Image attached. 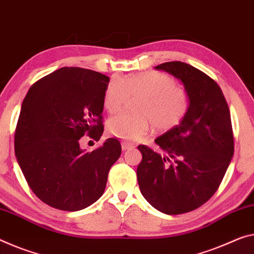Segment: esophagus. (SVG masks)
<instances>
[{"label": "esophagus", "instance_id": "34e87169", "mask_svg": "<svg viewBox=\"0 0 254 254\" xmlns=\"http://www.w3.org/2000/svg\"><path fill=\"white\" fill-rule=\"evenodd\" d=\"M122 147H123L124 151H126V150L132 149V147H134V144L128 143V142H123V143H122Z\"/></svg>", "mask_w": 254, "mask_h": 254}]
</instances>
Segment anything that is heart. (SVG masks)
I'll list each match as a JSON object with an SVG mask.
<instances>
[{"label":"heart","mask_w":254,"mask_h":254,"mask_svg":"<svg viewBox=\"0 0 254 254\" xmlns=\"http://www.w3.org/2000/svg\"><path fill=\"white\" fill-rule=\"evenodd\" d=\"M138 96L135 102L137 114L122 112L109 120L108 128L112 135L137 140L149 132L152 124L157 130H169L181 124L190 108L189 92L177 86L173 77L145 71L112 78L104 92V109L115 114L129 97Z\"/></svg>","instance_id":"obj_1"}]
</instances>
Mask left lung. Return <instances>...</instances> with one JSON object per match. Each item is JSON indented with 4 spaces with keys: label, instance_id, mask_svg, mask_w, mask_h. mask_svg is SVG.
<instances>
[{
    "label": "left lung",
    "instance_id": "obj_1",
    "mask_svg": "<svg viewBox=\"0 0 254 254\" xmlns=\"http://www.w3.org/2000/svg\"><path fill=\"white\" fill-rule=\"evenodd\" d=\"M181 79L190 108L181 124L155 139L167 155L138 145L140 193L167 214L200 208L216 193L234 154L231 112L221 88L211 77L181 61L155 67Z\"/></svg>",
    "mask_w": 254,
    "mask_h": 254
}]
</instances>
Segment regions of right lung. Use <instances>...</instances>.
<instances>
[{
    "label": "right lung",
    "instance_id": "1",
    "mask_svg": "<svg viewBox=\"0 0 254 254\" xmlns=\"http://www.w3.org/2000/svg\"><path fill=\"white\" fill-rule=\"evenodd\" d=\"M109 77L64 67L32 85L14 131L15 157L30 190L52 208L85 209L103 194L111 166L122 154L116 138L84 152V135L103 132V97Z\"/></svg>",
    "mask_w": 254,
    "mask_h": 254
}]
</instances>
